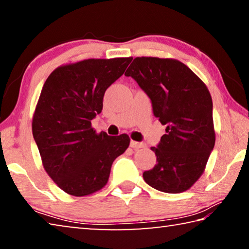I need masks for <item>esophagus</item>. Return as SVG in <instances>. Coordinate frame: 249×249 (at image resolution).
Segmentation results:
<instances>
[{
  "label": "esophagus",
  "mask_w": 249,
  "mask_h": 249,
  "mask_svg": "<svg viewBox=\"0 0 249 249\" xmlns=\"http://www.w3.org/2000/svg\"><path fill=\"white\" fill-rule=\"evenodd\" d=\"M145 144L144 142H135V141H130V147H133V148H142V147H144Z\"/></svg>",
  "instance_id": "esophagus-1"
}]
</instances>
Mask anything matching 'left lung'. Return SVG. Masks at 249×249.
I'll use <instances>...</instances> for the list:
<instances>
[{"label": "left lung", "mask_w": 249, "mask_h": 249, "mask_svg": "<svg viewBox=\"0 0 249 249\" xmlns=\"http://www.w3.org/2000/svg\"><path fill=\"white\" fill-rule=\"evenodd\" d=\"M148 95L166 134L151 150L153 169L142 174L147 184L167 193L187 191L205 169L215 144L212 98L203 81L176 59L137 57L126 70Z\"/></svg>", "instance_id": "left-lung-1"}]
</instances>
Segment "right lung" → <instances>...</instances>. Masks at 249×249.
<instances>
[{
    "mask_svg": "<svg viewBox=\"0 0 249 249\" xmlns=\"http://www.w3.org/2000/svg\"><path fill=\"white\" fill-rule=\"evenodd\" d=\"M129 58L87 59L58 67L46 80L33 116V136L46 172L61 190L89 196L107 183L114 160L129 146L128 135L96 134L91 121Z\"/></svg>",
    "mask_w": 249,
    "mask_h": 249,
    "instance_id": "right-lung-1",
    "label": "right lung"
}]
</instances>
